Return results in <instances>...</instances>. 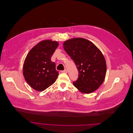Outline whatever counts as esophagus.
Wrapping results in <instances>:
<instances>
[{
  "instance_id": "obj_1",
  "label": "esophagus",
  "mask_w": 133,
  "mask_h": 133,
  "mask_svg": "<svg viewBox=\"0 0 133 133\" xmlns=\"http://www.w3.org/2000/svg\"><path fill=\"white\" fill-rule=\"evenodd\" d=\"M61 72H62V73H67V72H68V71H67V70H66V69H65L64 70L62 71H61Z\"/></svg>"
}]
</instances>
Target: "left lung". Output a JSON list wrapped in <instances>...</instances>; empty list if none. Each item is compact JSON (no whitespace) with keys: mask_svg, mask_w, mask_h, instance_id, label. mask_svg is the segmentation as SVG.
Segmentation results:
<instances>
[{"mask_svg":"<svg viewBox=\"0 0 133 133\" xmlns=\"http://www.w3.org/2000/svg\"><path fill=\"white\" fill-rule=\"evenodd\" d=\"M63 45L78 71V78L73 85L83 93L96 91L103 83L107 73V63L102 52L91 41L82 38L69 39Z\"/></svg>","mask_w":133,"mask_h":133,"instance_id":"1","label":"left lung"}]
</instances>
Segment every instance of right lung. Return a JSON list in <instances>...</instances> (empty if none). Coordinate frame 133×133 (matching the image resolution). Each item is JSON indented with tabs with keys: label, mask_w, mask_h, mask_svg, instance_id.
<instances>
[{
	"label": "right lung",
	"mask_w": 133,
	"mask_h": 133,
	"mask_svg": "<svg viewBox=\"0 0 133 133\" xmlns=\"http://www.w3.org/2000/svg\"><path fill=\"white\" fill-rule=\"evenodd\" d=\"M58 45L56 41L43 40L26 55L23 65V75L26 82L34 90L43 91L56 81L59 72L51 58Z\"/></svg>",
	"instance_id": "obj_1"
}]
</instances>
